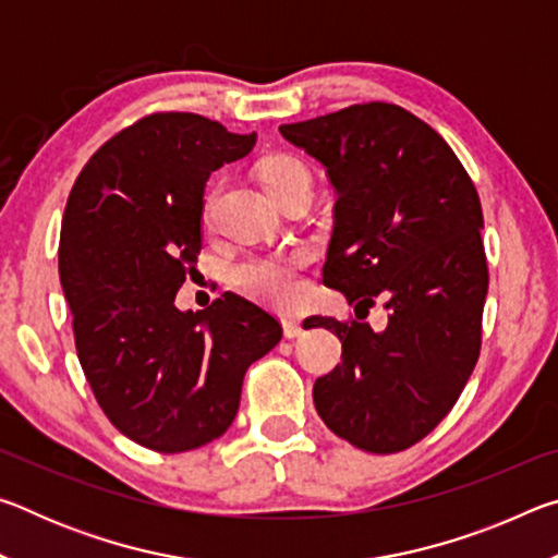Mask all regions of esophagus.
Here are the masks:
<instances>
[{
  "label": "esophagus",
  "instance_id": "1",
  "mask_svg": "<svg viewBox=\"0 0 558 558\" xmlns=\"http://www.w3.org/2000/svg\"><path fill=\"white\" fill-rule=\"evenodd\" d=\"M282 332H286L288 339H295L302 335V323L295 317H286L282 319Z\"/></svg>",
  "mask_w": 558,
  "mask_h": 558
}]
</instances>
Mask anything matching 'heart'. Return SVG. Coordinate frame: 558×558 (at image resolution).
<instances>
[{
    "label": "heart",
    "instance_id": "heart-1",
    "mask_svg": "<svg viewBox=\"0 0 558 558\" xmlns=\"http://www.w3.org/2000/svg\"><path fill=\"white\" fill-rule=\"evenodd\" d=\"M258 179L272 199L280 192H286V189L310 186L307 167L292 155H268L266 159H260ZM211 199L214 194L206 196L204 214H209ZM305 251H292L286 253V256H251L235 263L231 270V280L248 298L266 302V305L272 307L290 310L302 300L300 270L305 268Z\"/></svg>",
    "mask_w": 558,
    "mask_h": 558
}]
</instances>
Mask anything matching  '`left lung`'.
Segmentation results:
<instances>
[{"mask_svg":"<svg viewBox=\"0 0 558 558\" xmlns=\"http://www.w3.org/2000/svg\"><path fill=\"white\" fill-rule=\"evenodd\" d=\"M280 135L337 192L323 282L364 317L376 295L389 310L381 332L310 319L342 342V364L315 381V409L352 446L401 452L446 418L477 364L489 282L477 189L446 140L393 102L280 125Z\"/></svg>","mask_w":558,"mask_h":558,"instance_id":"obj_1","label":"left lung"}]
</instances>
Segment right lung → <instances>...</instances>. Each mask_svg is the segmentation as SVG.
<instances>
[{"instance_id": "add662e5", "label": "right lung", "mask_w": 558, "mask_h": 558, "mask_svg": "<svg viewBox=\"0 0 558 558\" xmlns=\"http://www.w3.org/2000/svg\"><path fill=\"white\" fill-rule=\"evenodd\" d=\"M253 145L256 132L153 112L88 159L65 204L59 276L78 362L112 426L149 450L223 436L245 372L282 337L235 292L199 313L174 305L202 251L206 179Z\"/></svg>"}]
</instances>
